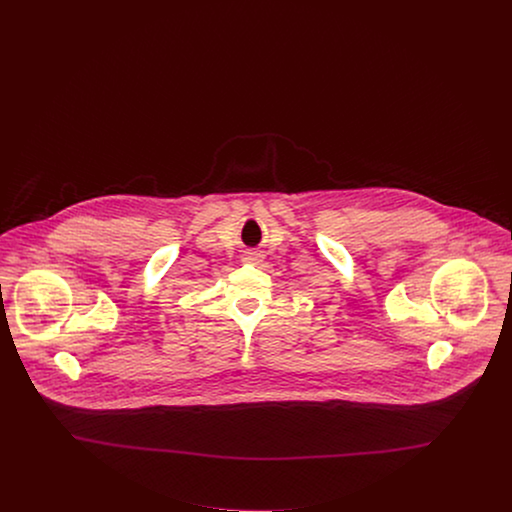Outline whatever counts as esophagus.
<instances>
[{"mask_svg":"<svg viewBox=\"0 0 512 512\" xmlns=\"http://www.w3.org/2000/svg\"><path fill=\"white\" fill-rule=\"evenodd\" d=\"M245 261H251V263L261 261V253L259 251H245Z\"/></svg>","mask_w":512,"mask_h":512,"instance_id":"34e87169","label":"esophagus"}]
</instances>
